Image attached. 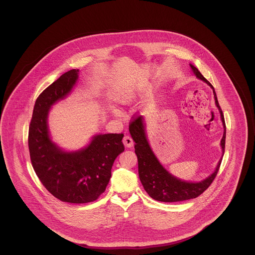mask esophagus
I'll list each match as a JSON object with an SVG mask.
<instances>
[{
  "instance_id": "obj_1",
  "label": "esophagus",
  "mask_w": 255,
  "mask_h": 255,
  "mask_svg": "<svg viewBox=\"0 0 255 255\" xmlns=\"http://www.w3.org/2000/svg\"><path fill=\"white\" fill-rule=\"evenodd\" d=\"M122 141H123V144L126 146V147H128V148H131V147H133V138H132L130 135H125V136L123 137Z\"/></svg>"
}]
</instances>
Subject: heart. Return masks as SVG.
<instances>
[{
    "label": "heart",
    "instance_id": "1",
    "mask_svg": "<svg viewBox=\"0 0 255 255\" xmlns=\"http://www.w3.org/2000/svg\"><path fill=\"white\" fill-rule=\"evenodd\" d=\"M112 100L121 105H128L132 103L134 97V89L131 85H121L117 87L115 91L111 94ZM115 115H118L116 110H113Z\"/></svg>",
    "mask_w": 255,
    "mask_h": 255
}]
</instances>
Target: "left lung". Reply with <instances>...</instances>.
I'll list each match as a JSON object with an SVG mask.
<instances>
[{
	"label": "left lung",
	"instance_id": "8db88e82",
	"mask_svg": "<svg viewBox=\"0 0 255 255\" xmlns=\"http://www.w3.org/2000/svg\"><path fill=\"white\" fill-rule=\"evenodd\" d=\"M192 72L196 77L204 81L209 86L214 95L215 105L218 108L221 121L224 127V133L221 139V148H222V157L218 161V164L214 172L210 174L206 179L200 182H187L183 181L174 175L169 171L165 169L163 165L159 162L157 156L153 152L146 134V125L144 119L142 116L135 119L131 122L129 126V132L134 141V152L137 157L138 161V176L139 180L142 183L146 192L151 198L158 202L164 203H173L181 202L185 200H190L197 198L202 194L215 179L218 173L220 164L225 153V144H226V123L223 112L219 105L218 99L213 86L211 85L206 78L199 72V70L192 64H189Z\"/></svg>",
	"mask_w": 255,
	"mask_h": 255
}]
</instances>
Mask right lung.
Wrapping results in <instances>:
<instances>
[{
    "instance_id": "obj_1",
    "label": "right lung",
    "mask_w": 255,
    "mask_h": 255,
    "mask_svg": "<svg viewBox=\"0 0 255 255\" xmlns=\"http://www.w3.org/2000/svg\"><path fill=\"white\" fill-rule=\"evenodd\" d=\"M79 77L71 70L38 97L28 130L30 159L39 180L62 202L86 204L96 201L109 183L115 159L124 151L123 133H97L88 145L66 151L49 134V111L68 97Z\"/></svg>"
}]
</instances>
